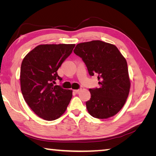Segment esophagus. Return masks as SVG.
Returning a JSON list of instances; mask_svg holds the SVG:
<instances>
[{"label": "esophagus", "instance_id": "obj_1", "mask_svg": "<svg viewBox=\"0 0 156 156\" xmlns=\"http://www.w3.org/2000/svg\"><path fill=\"white\" fill-rule=\"evenodd\" d=\"M80 91H81V89H76V90H74V91L76 92V94H78V93H80Z\"/></svg>", "mask_w": 156, "mask_h": 156}]
</instances>
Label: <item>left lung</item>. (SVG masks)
Masks as SVG:
<instances>
[{
	"mask_svg": "<svg viewBox=\"0 0 156 156\" xmlns=\"http://www.w3.org/2000/svg\"><path fill=\"white\" fill-rule=\"evenodd\" d=\"M73 52L85 63L89 75L97 74L99 80L100 88L89 89V113L99 119L115 115L125 104L131 86L125 57L114 44L101 41L79 43Z\"/></svg>",
	"mask_w": 156,
	"mask_h": 156,
	"instance_id": "8db88e82",
	"label": "left lung"
}]
</instances>
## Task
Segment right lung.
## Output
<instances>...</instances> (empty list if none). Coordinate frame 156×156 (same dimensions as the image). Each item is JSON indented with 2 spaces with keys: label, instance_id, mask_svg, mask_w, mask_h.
<instances>
[{
  "label": "right lung",
  "instance_id": "1",
  "mask_svg": "<svg viewBox=\"0 0 156 156\" xmlns=\"http://www.w3.org/2000/svg\"><path fill=\"white\" fill-rule=\"evenodd\" d=\"M75 44H40L23 58L20 68V87L26 103L46 120L60 118L72 98V90L55 85L62 78L57 71L72 54Z\"/></svg>",
  "mask_w": 156,
  "mask_h": 156
}]
</instances>
